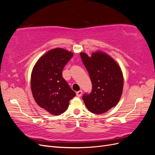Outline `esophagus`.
Masks as SVG:
<instances>
[{
    "label": "esophagus",
    "instance_id": "1",
    "mask_svg": "<svg viewBox=\"0 0 155 155\" xmlns=\"http://www.w3.org/2000/svg\"><path fill=\"white\" fill-rule=\"evenodd\" d=\"M82 94H83V91L81 90H80V91L76 92V96L78 97H81V95H82Z\"/></svg>",
    "mask_w": 155,
    "mask_h": 155
}]
</instances>
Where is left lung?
Listing matches in <instances>:
<instances>
[{
    "instance_id": "obj_1",
    "label": "left lung",
    "mask_w": 155,
    "mask_h": 155,
    "mask_svg": "<svg viewBox=\"0 0 155 155\" xmlns=\"http://www.w3.org/2000/svg\"><path fill=\"white\" fill-rule=\"evenodd\" d=\"M80 56L92 84V92L83 96L84 103L92 113H104L120 100L124 87L122 72L116 61L104 51L93 52L91 57L81 52Z\"/></svg>"
}]
</instances>
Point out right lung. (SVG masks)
Instances as JSON below:
<instances>
[{"label":"right lung","mask_w":155,"mask_h":155,"mask_svg":"<svg viewBox=\"0 0 155 155\" xmlns=\"http://www.w3.org/2000/svg\"><path fill=\"white\" fill-rule=\"evenodd\" d=\"M74 55L61 48L51 49L38 59L31 75V89L37 104L49 113L59 115L67 109L76 93L62 76L64 67Z\"/></svg>","instance_id":"add662e5"}]
</instances>
